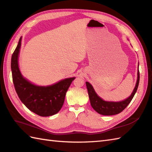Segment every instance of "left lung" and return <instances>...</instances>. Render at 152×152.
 I'll list each match as a JSON object with an SVG mask.
<instances>
[{
    "mask_svg": "<svg viewBox=\"0 0 152 152\" xmlns=\"http://www.w3.org/2000/svg\"><path fill=\"white\" fill-rule=\"evenodd\" d=\"M139 71L137 72V80L136 87H135L134 91L128 98L126 100L118 102H106L102 99L101 98L98 96L94 90L93 86L90 84L88 82H86V87L88 89L89 98L90 100V103L92 106V107L95 109L96 111L102 115L105 116H110L117 114L122 112L126 107L128 105L131 100L136 94L137 89L139 86Z\"/></svg>",
    "mask_w": 152,
    "mask_h": 152,
    "instance_id": "left-lung-1",
    "label": "left lung"
}]
</instances>
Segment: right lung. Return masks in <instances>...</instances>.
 I'll use <instances>...</instances> for the list:
<instances>
[{
    "instance_id": "obj_1",
    "label": "right lung",
    "mask_w": 152,
    "mask_h": 152,
    "mask_svg": "<svg viewBox=\"0 0 152 152\" xmlns=\"http://www.w3.org/2000/svg\"><path fill=\"white\" fill-rule=\"evenodd\" d=\"M20 38L11 57L12 77L19 98L32 112L41 116L54 115L64 104L66 91L75 77L68 78L54 85L42 87L31 84L22 77L19 70L18 57L21 46Z\"/></svg>"
}]
</instances>
